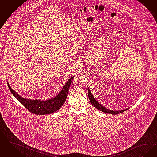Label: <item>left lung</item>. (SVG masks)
I'll list each match as a JSON object with an SVG mask.
<instances>
[{"mask_svg": "<svg viewBox=\"0 0 157 157\" xmlns=\"http://www.w3.org/2000/svg\"><path fill=\"white\" fill-rule=\"evenodd\" d=\"M88 94L89 101H90L91 104L95 108H96L99 110H100L101 112H103L104 113H109V114H112L116 115V114H120V113H123V112H125L127 110H128L129 109V107H128L127 109H124V110H110L107 109L106 107H105L103 106V105H101V103H99L98 101L94 99L93 94L91 93V91H90V89L89 88H88Z\"/></svg>", "mask_w": 157, "mask_h": 157, "instance_id": "obj_1", "label": "left lung"}]
</instances>
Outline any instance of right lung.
<instances>
[{"mask_svg": "<svg viewBox=\"0 0 157 157\" xmlns=\"http://www.w3.org/2000/svg\"><path fill=\"white\" fill-rule=\"evenodd\" d=\"M74 77V76L69 78L67 82H65L61 92L56 97L46 101L24 98L12 89L8 82L7 85L13 95L27 109H28V110L35 114L44 115L56 112L62 107L66 101L67 94H68L69 86Z\"/></svg>", "mask_w": 157, "mask_h": 157, "instance_id": "add662e5", "label": "right lung"}]
</instances>
